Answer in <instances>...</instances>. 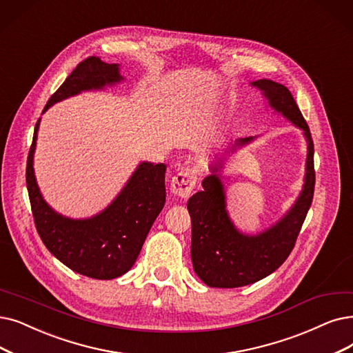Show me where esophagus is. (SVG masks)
Listing matches in <instances>:
<instances>
[{
  "instance_id": "34e87169",
  "label": "esophagus",
  "mask_w": 353,
  "mask_h": 353,
  "mask_svg": "<svg viewBox=\"0 0 353 353\" xmlns=\"http://www.w3.org/2000/svg\"><path fill=\"white\" fill-rule=\"evenodd\" d=\"M196 179H199V174H196L195 168L181 169L172 178L171 191L181 199H188L196 185Z\"/></svg>"
}]
</instances>
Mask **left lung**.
Returning <instances> with one entry per match:
<instances>
[{"instance_id":"8db88e82","label":"left lung","mask_w":353,"mask_h":353,"mask_svg":"<svg viewBox=\"0 0 353 353\" xmlns=\"http://www.w3.org/2000/svg\"><path fill=\"white\" fill-rule=\"evenodd\" d=\"M252 85L263 92L275 111L304 132L307 139L304 185L297 201L283 219L256 236H248L234 228L225 211L223 184L216 175L223 161L220 159L219 165L211 166L213 174L203 179V191L195 192L188 200V211L192 225L191 261L194 271L205 285L214 288L249 285L278 270L294 249L314 195V145L294 97L287 87L271 79H259L252 82ZM252 139H237L230 150L234 152Z\"/></svg>"}]
</instances>
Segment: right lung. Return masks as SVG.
Returning <instances> with one entry per match:
<instances>
[{"label":"right lung","mask_w":353,"mask_h":353,"mask_svg":"<svg viewBox=\"0 0 353 353\" xmlns=\"http://www.w3.org/2000/svg\"><path fill=\"white\" fill-rule=\"evenodd\" d=\"M121 79L117 63L110 65L90 56L78 63L50 97L43 112L68 97L114 85ZM39 123L27 157L26 182L41 242L54 258L81 275L94 279L121 276L134 265L153 221L165 205L166 166L142 162L116 200L100 214L85 220L63 217L43 200L34 178L33 154Z\"/></svg>","instance_id":"right-lung-1"}]
</instances>
